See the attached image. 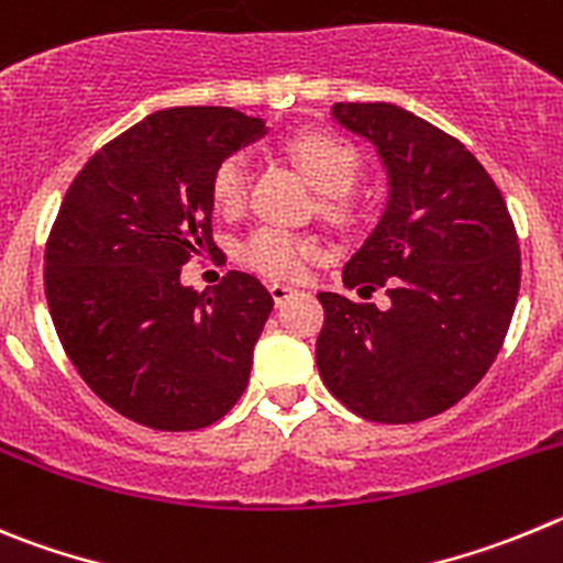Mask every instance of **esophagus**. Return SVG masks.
I'll use <instances>...</instances> for the list:
<instances>
[{"label":"esophagus","instance_id":"34e87169","mask_svg":"<svg viewBox=\"0 0 563 563\" xmlns=\"http://www.w3.org/2000/svg\"><path fill=\"white\" fill-rule=\"evenodd\" d=\"M269 294H272V300H275L277 306H283V302L291 300L294 294H297V288L286 286V283H269Z\"/></svg>","mask_w":563,"mask_h":563}]
</instances>
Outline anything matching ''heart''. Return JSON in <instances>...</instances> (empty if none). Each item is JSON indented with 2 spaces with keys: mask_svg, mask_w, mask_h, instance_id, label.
Segmentation results:
<instances>
[{
  "mask_svg": "<svg viewBox=\"0 0 563 563\" xmlns=\"http://www.w3.org/2000/svg\"><path fill=\"white\" fill-rule=\"evenodd\" d=\"M286 151L319 194L333 196V199L351 194L358 176V154L344 143L342 136L328 134V131H300L288 140ZM210 194L216 207L224 212H238L246 205L250 162L244 154H232L221 162L212 174ZM339 210H342L339 201L328 205V212ZM313 257H317V246L311 241L286 230H275V227H261L241 246V261L250 269L269 277H283V280L300 277Z\"/></svg>",
  "mask_w": 563,
  "mask_h": 563,
  "instance_id": "heart-1",
  "label": "heart"
}]
</instances>
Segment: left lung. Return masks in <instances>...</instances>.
I'll return each mask as SVG.
<instances>
[{
  "label": "left lung",
  "instance_id": "1",
  "mask_svg": "<svg viewBox=\"0 0 563 563\" xmlns=\"http://www.w3.org/2000/svg\"><path fill=\"white\" fill-rule=\"evenodd\" d=\"M342 129L376 145L387 207L342 283L384 288L389 308L319 291V376L376 423L440 415L477 387L503 347L521 261L499 187L460 140L393 103H333Z\"/></svg>",
  "mask_w": 563,
  "mask_h": 563
}]
</instances>
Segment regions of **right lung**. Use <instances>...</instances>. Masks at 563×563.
<instances>
[{
  "instance_id": "obj_1",
  "label": "right lung",
  "mask_w": 563,
  "mask_h": 563,
  "mask_svg": "<svg viewBox=\"0 0 563 563\" xmlns=\"http://www.w3.org/2000/svg\"><path fill=\"white\" fill-rule=\"evenodd\" d=\"M266 134L224 106L162 109L86 162L44 252V291L69 362L134 423L190 432L224 418L250 384L272 294L230 272L212 291L181 283L212 244L210 181Z\"/></svg>"
}]
</instances>
